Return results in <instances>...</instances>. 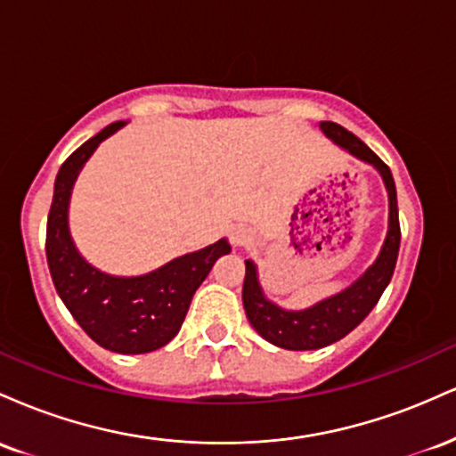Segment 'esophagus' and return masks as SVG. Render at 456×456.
Here are the masks:
<instances>
[{
  "label": "esophagus",
  "mask_w": 456,
  "mask_h": 456,
  "mask_svg": "<svg viewBox=\"0 0 456 456\" xmlns=\"http://www.w3.org/2000/svg\"><path fill=\"white\" fill-rule=\"evenodd\" d=\"M253 232L248 227H233L232 232V244L235 248H244V246L253 244Z\"/></svg>",
  "instance_id": "1"
}]
</instances>
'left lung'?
I'll return each mask as SVG.
<instances>
[{
  "instance_id": "obj_1",
  "label": "left lung",
  "mask_w": 456,
  "mask_h": 456,
  "mask_svg": "<svg viewBox=\"0 0 456 456\" xmlns=\"http://www.w3.org/2000/svg\"><path fill=\"white\" fill-rule=\"evenodd\" d=\"M319 128L330 141L355 156L358 160L373 167L384 180L388 191V233L381 244L379 255L352 285L345 287L338 294L323 297L306 308H282L264 294L259 282L257 265L246 259V276L242 287V302L246 317L265 341L276 347L291 349V352H306V349H322L347 337L352 330L362 323V319L373 311L378 300L388 287L399 257L401 227L399 208H396V186L388 165L375 154L369 145L362 143L355 134L334 122H319Z\"/></svg>"
}]
</instances>
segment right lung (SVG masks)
Instances as JSON below:
<instances>
[{"mask_svg":"<svg viewBox=\"0 0 456 456\" xmlns=\"http://www.w3.org/2000/svg\"><path fill=\"white\" fill-rule=\"evenodd\" d=\"M124 126L109 124L60 167L46 221V261L61 302L92 341L115 354H148L180 332L199 285L232 246L223 238L139 276L107 274L78 253L68 227L72 186L98 145Z\"/></svg>","mask_w":456,"mask_h":456,"instance_id":"right-lung-1","label":"right lung"}]
</instances>
